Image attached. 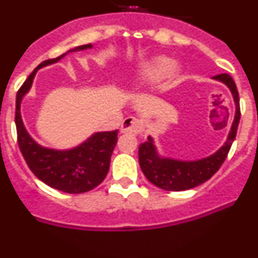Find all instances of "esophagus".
I'll list each match as a JSON object with an SVG mask.
<instances>
[{"label": "esophagus", "instance_id": "esophagus-1", "mask_svg": "<svg viewBox=\"0 0 258 258\" xmlns=\"http://www.w3.org/2000/svg\"><path fill=\"white\" fill-rule=\"evenodd\" d=\"M143 124L142 120L140 118H136V117H126L122 121L121 125V132L122 133H134V134H138L143 131Z\"/></svg>", "mask_w": 258, "mask_h": 258}]
</instances>
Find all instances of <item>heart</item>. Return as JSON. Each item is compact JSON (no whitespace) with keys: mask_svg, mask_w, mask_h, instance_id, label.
<instances>
[{"mask_svg":"<svg viewBox=\"0 0 258 258\" xmlns=\"http://www.w3.org/2000/svg\"><path fill=\"white\" fill-rule=\"evenodd\" d=\"M169 67L170 60L166 56H154V58L149 59L143 64L140 66V68L137 71V79L141 83H155V81L160 80L165 75Z\"/></svg>","mask_w":258,"mask_h":258,"instance_id":"1","label":"heart"}]
</instances>
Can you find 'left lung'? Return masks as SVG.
<instances>
[{"mask_svg":"<svg viewBox=\"0 0 258 258\" xmlns=\"http://www.w3.org/2000/svg\"><path fill=\"white\" fill-rule=\"evenodd\" d=\"M213 80L225 84L231 92L235 102V115L230 127L226 142L220 150L208 157H203L199 160L184 161L175 160L172 157H164L157 152L152 137L141 143L138 150L140 165L146 178L157 187L166 191H184L197 187L199 184L208 181L214 173L220 169V166L226 159L232 142L235 140L240 120V106H239V94L235 83L230 75L221 74L213 76Z\"/></svg>","mask_w":258,"mask_h":258,"instance_id":"1","label":"left lung"}]
</instances>
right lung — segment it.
I'll return each instance as SVG.
<instances>
[{"label":"right lung","mask_w":258,"mask_h":258,"mask_svg":"<svg viewBox=\"0 0 258 258\" xmlns=\"http://www.w3.org/2000/svg\"><path fill=\"white\" fill-rule=\"evenodd\" d=\"M93 45H81L55 59H47L35 68L17 94L15 125L18 143L29 169L38 179L55 190L67 194H83L93 190L106 178L111 163V155L117 143V131L98 132L85 142L70 150L47 149L38 145L27 132L20 113L23 97L31 90L32 83L40 68L54 64L68 52L92 49Z\"/></svg>","instance_id":"obj_1"}]
</instances>
